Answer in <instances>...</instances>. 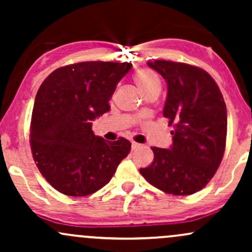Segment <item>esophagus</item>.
I'll return each mask as SVG.
<instances>
[{"label": "esophagus", "mask_w": 252, "mask_h": 252, "mask_svg": "<svg viewBox=\"0 0 252 252\" xmlns=\"http://www.w3.org/2000/svg\"><path fill=\"white\" fill-rule=\"evenodd\" d=\"M141 147H142V144H141V143H137V142H132V143H131V148H132V150L141 148Z\"/></svg>", "instance_id": "1"}]
</instances>
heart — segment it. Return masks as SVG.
<instances>
[{"instance_id": "obj_1", "label": "heart", "mask_w": 252, "mask_h": 252, "mask_svg": "<svg viewBox=\"0 0 252 252\" xmlns=\"http://www.w3.org/2000/svg\"><path fill=\"white\" fill-rule=\"evenodd\" d=\"M134 80L143 94L152 91V90H161L160 78L155 71L150 70V68H141V70L136 71Z\"/></svg>"}]
</instances>
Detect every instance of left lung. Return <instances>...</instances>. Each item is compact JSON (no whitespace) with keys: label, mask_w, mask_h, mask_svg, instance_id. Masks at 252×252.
Returning <instances> with one entry per match:
<instances>
[{"label":"left lung","mask_w":252,"mask_h":252,"mask_svg":"<svg viewBox=\"0 0 252 252\" xmlns=\"http://www.w3.org/2000/svg\"><path fill=\"white\" fill-rule=\"evenodd\" d=\"M167 83L163 116L174 124L169 149L153 147L154 161L140 173L164 193L189 195L216 174L226 142L227 112L215 79L202 68L166 60L148 62Z\"/></svg>","instance_id":"1"}]
</instances>
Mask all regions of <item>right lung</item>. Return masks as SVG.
<instances>
[{
  "mask_svg": "<svg viewBox=\"0 0 252 252\" xmlns=\"http://www.w3.org/2000/svg\"><path fill=\"white\" fill-rule=\"evenodd\" d=\"M131 66L72 63L52 72L40 86L32 114V154L43 178L63 194L97 192L128 156V140L110 142L96 136L92 121L109 111V100Z\"/></svg>",
  "mask_w": 252,
  "mask_h": 252,
  "instance_id": "1",
  "label": "right lung"
}]
</instances>
